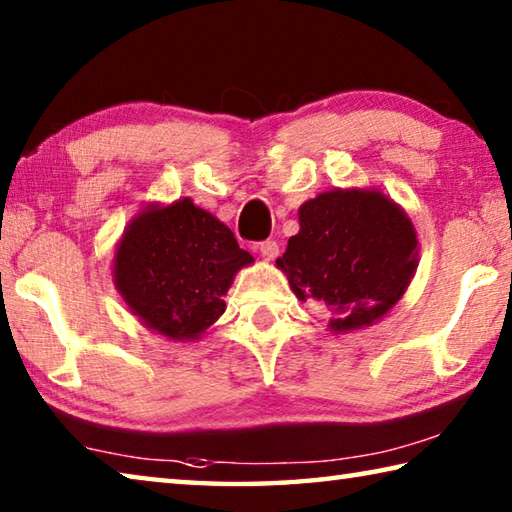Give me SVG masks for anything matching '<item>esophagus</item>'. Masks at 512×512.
I'll return each instance as SVG.
<instances>
[{"label":"esophagus","mask_w":512,"mask_h":512,"mask_svg":"<svg viewBox=\"0 0 512 512\" xmlns=\"http://www.w3.org/2000/svg\"><path fill=\"white\" fill-rule=\"evenodd\" d=\"M257 248L264 259H275L277 255H280V246H277V241H273V239L262 241V244H257Z\"/></svg>","instance_id":"1"}]
</instances>
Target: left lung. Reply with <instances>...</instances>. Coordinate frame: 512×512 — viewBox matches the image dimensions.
<instances>
[{"label":"left lung","mask_w":512,"mask_h":512,"mask_svg":"<svg viewBox=\"0 0 512 512\" xmlns=\"http://www.w3.org/2000/svg\"><path fill=\"white\" fill-rule=\"evenodd\" d=\"M418 239L400 207L379 192L334 189L300 207V232L277 266L300 300L332 309V329L366 327L409 287Z\"/></svg>","instance_id":"obj_1"}]
</instances>
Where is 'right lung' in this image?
Segmentation results:
<instances>
[{
    "mask_svg": "<svg viewBox=\"0 0 512 512\" xmlns=\"http://www.w3.org/2000/svg\"><path fill=\"white\" fill-rule=\"evenodd\" d=\"M253 255L230 228L189 198L151 207L128 225L115 255L121 296L146 327L196 339L225 311L223 296Z\"/></svg>",
    "mask_w": 512,
    "mask_h": 512,
    "instance_id": "right-lung-1",
    "label": "right lung"
}]
</instances>
